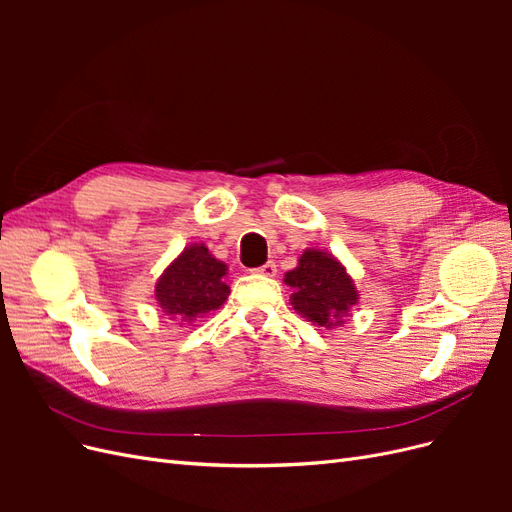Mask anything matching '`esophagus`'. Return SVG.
Wrapping results in <instances>:
<instances>
[{"instance_id": "1", "label": "esophagus", "mask_w": 512, "mask_h": 512, "mask_svg": "<svg viewBox=\"0 0 512 512\" xmlns=\"http://www.w3.org/2000/svg\"><path fill=\"white\" fill-rule=\"evenodd\" d=\"M254 273H260V275H267V277H273V275L277 273V267H275V262H265V265H262V267L254 269Z\"/></svg>"}]
</instances>
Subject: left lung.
I'll return each instance as SVG.
<instances>
[{
    "label": "left lung",
    "instance_id": "1",
    "mask_svg": "<svg viewBox=\"0 0 512 512\" xmlns=\"http://www.w3.org/2000/svg\"><path fill=\"white\" fill-rule=\"evenodd\" d=\"M284 282L294 288L292 307L318 327H337L359 299L346 269L320 250H305L299 267L288 271Z\"/></svg>",
    "mask_w": 512,
    "mask_h": 512
}]
</instances>
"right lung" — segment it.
<instances>
[{
	"label": "right lung",
	"instance_id": "1",
	"mask_svg": "<svg viewBox=\"0 0 512 512\" xmlns=\"http://www.w3.org/2000/svg\"><path fill=\"white\" fill-rule=\"evenodd\" d=\"M224 275L226 265L213 258L203 243L190 245L160 277L156 299L164 314L194 320L228 299Z\"/></svg>",
	"mask_w": 512,
	"mask_h": 512
}]
</instances>
